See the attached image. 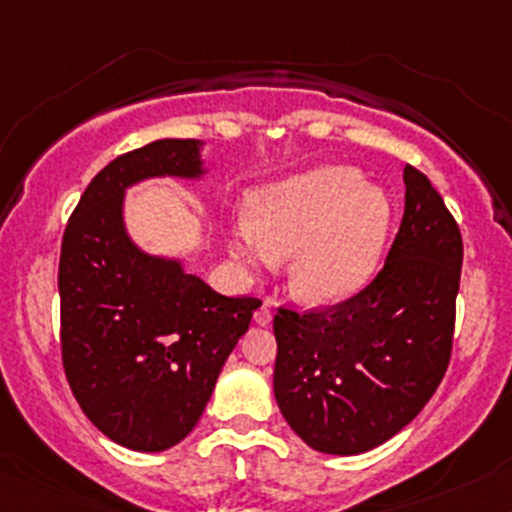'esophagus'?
Wrapping results in <instances>:
<instances>
[{
  "instance_id": "1",
  "label": "esophagus",
  "mask_w": 512,
  "mask_h": 512,
  "mask_svg": "<svg viewBox=\"0 0 512 512\" xmlns=\"http://www.w3.org/2000/svg\"><path fill=\"white\" fill-rule=\"evenodd\" d=\"M272 308H267V306H260V308H257V311H255V323L257 325H269V323H272Z\"/></svg>"
}]
</instances>
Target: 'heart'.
<instances>
[{
  "label": "heart",
  "mask_w": 512,
  "mask_h": 512,
  "mask_svg": "<svg viewBox=\"0 0 512 512\" xmlns=\"http://www.w3.org/2000/svg\"><path fill=\"white\" fill-rule=\"evenodd\" d=\"M393 206L355 167H318L257 189L230 235L245 272L274 269L291 255L289 289L308 306H340L379 272Z\"/></svg>",
  "instance_id": "heart-1"
}]
</instances>
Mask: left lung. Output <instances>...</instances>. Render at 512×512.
Segmentation results:
<instances>
[{
  "mask_svg": "<svg viewBox=\"0 0 512 512\" xmlns=\"http://www.w3.org/2000/svg\"><path fill=\"white\" fill-rule=\"evenodd\" d=\"M406 211L386 265L355 299L274 316V398L316 452L362 454L423 411L452 355L462 235L430 179L403 167Z\"/></svg>",
  "mask_w": 512,
  "mask_h": 512,
  "instance_id": "obj_1",
  "label": "left lung"
}]
</instances>
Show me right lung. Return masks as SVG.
Returning <instances> with one entry per match:
<instances>
[{
    "mask_svg": "<svg viewBox=\"0 0 512 512\" xmlns=\"http://www.w3.org/2000/svg\"><path fill=\"white\" fill-rule=\"evenodd\" d=\"M204 140L162 138L116 157L84 189L60 250V345L77 403L116 445L162 452L199 423L260 301L230 299L177 257L128 235L126 192L145 179L199 182Z\"/></svg>",
    "mask_w": 512,
    "mask_h": 512,
    "instance_id": "obj_1",
    "label": "right lung"
}]
</instances>
